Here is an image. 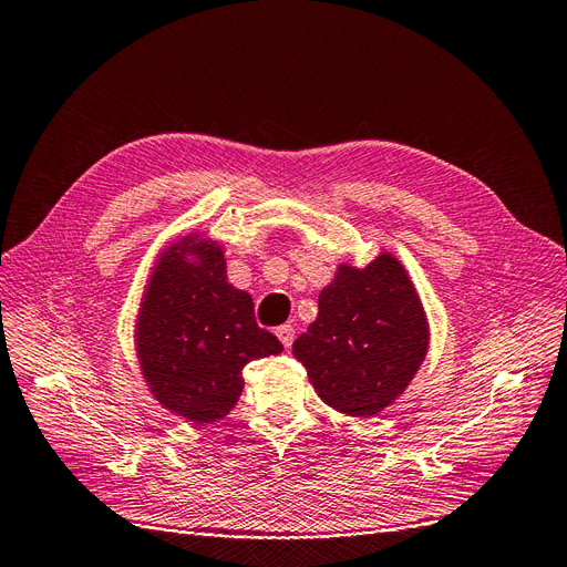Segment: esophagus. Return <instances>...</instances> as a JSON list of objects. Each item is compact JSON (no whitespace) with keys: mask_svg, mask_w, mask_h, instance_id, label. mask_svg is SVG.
Wrapping results in <instances>:
<instances>
[{"mask_svg":"<svg viewBox=\"0 0 567 567\" xmlns=\"http://www.w3.org/2000/svg\"><path fill=\"white\" fill-rule=\"evenodd\" d=\"M277 337H279V341H281L286 348H290L292 341H295V328H292V326H279V328H277Z\"/></svg>","mask_w":567,"mask_h":567,"instance_id":"1","label":"esophagus"}]
</instances>
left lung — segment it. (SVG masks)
<instances>
[{"label": "left lung", "instance_id": "1", "mask_svg": "<svg viewBox=\"0 0 567 567\" xmlns=\"http://www.w3.org/2000/svg\"><path fill=\"white\" fill-rule=\"evenodd\" d=\"M426 346L429 326L413 281L394 256L381 254L364 269L339 265L292 355L328 406L369 417L406 390Z\"/></svg>", "mask_w": 567, "mask_h": 567}]
</instances>
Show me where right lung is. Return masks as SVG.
<instances>
[{
    "label": "right lung",
    "mask_w": 567,
    "mask_h": 567,
    "mask_svg": "<svg viewBox=\"0 0 567 567\" xmlns=\"http://www.w3.org/2000/svg\"><path fill=\"white\" fill-rule=\"evenodd\" d=\"M136 348L156 401L194 424L228 415L245 388L241 369L284 350L258 328L251 295L228 284L221 247L192 235L156 260Z\"/></svg>",
    "instance_id": "add662e5"
}]
</instances>
